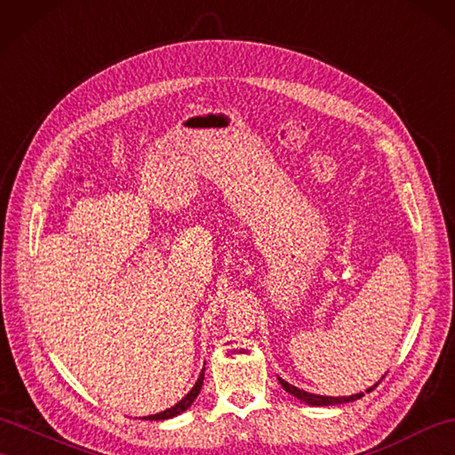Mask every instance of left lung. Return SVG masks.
Returning a JSON list of instances; mask_svg holds the SVG:
<instances>
[{
  "mask_svg": "<svg viewBox=\"0 0 455 455\" xmlns=\"http://www.w3.org/2000/svg\"><path fill=\"white\" fill-rule=\"evenodd\" d=\"M382 379H384V376H382ZM278 382L282 384V387H283V390H285L287 394H291L293 397H297L299 402H303V403H307V405H315V407H326V405L349 403V402L361 400V397L364 395L363 392H359V394H353V395H339V397H334V395H316V394H308V392H305V390H299V387L291 386L290 382H285L283 379H280V376H278ZM379 382H380V380H379ZM379 382H376L374 386H371L369 390H367V394H369V392H372L374 387L379 386Z\"/></svg>",
  "mask_w": 455,
  "mask_h": 455,
  "instance_id": "8db88e82",
  "label": "left lung"
}]
</instances>
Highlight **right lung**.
I'll return each mask as SVG.
<instances>
[{
	"label": "right lung",
	"instance_id": "obj_1",
	"mask_svg": "<svg viewBox=\"0 0 455 455\" xmlns=\"http://www.w3.org/2000/svg\"><path fill=\"white\" fill-rule=\"evenodd\" d=\"M203 380H204V369L201 371V374H198V379H196V382H195V386L191 387L189 390V394H187L183 400H180L177 402L173 407H170V409H165V411H160V413H156V415H148V417H142L144 420H164V419H172V417H177V415H181L183 411H187V409H189L191 405H193V402L196 400V395L201 394V387H203Z\"/></svg>",
	"mask_w": 455,
	"mask_h": 455
}]
</instances>
